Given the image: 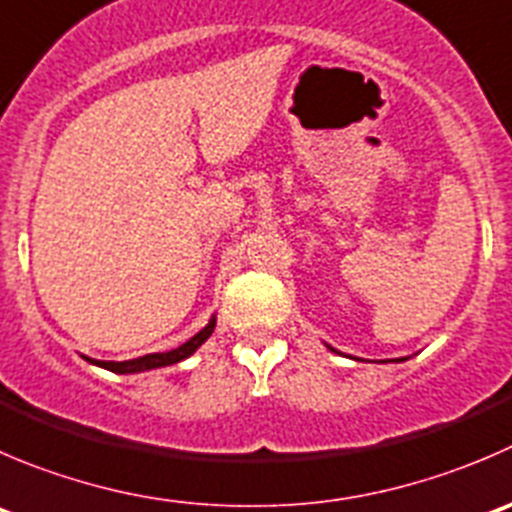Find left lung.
I'll return each mask as SVG.
<instances>
[{"instance_id":"1","label":"left lung","mask_w":512,"mask_h":512,"mask_svg":"<svg viewBox=\"0 0 512 512\" xmlns=\"http://www.w3.org/2000/svg\"><path fill=\"white\" fill-rule=\"evenodd\" d=\"M327 347H330V345H327ZM330 350H332V352H337V350H335V347H330ZM403 360H405V357H400V360H398V362H403Z\"/></svg>"}]
</instances>
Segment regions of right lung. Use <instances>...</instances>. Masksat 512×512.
Masks as SVG:
<instances>
[{
	"mask_svg": "<svg viewBox=\"0 0 512 512\" xmlns=\"http://www.w3.org/2000/svg\"><path fill=\"white\" fill-rule=\"evenodd\" d=\"M215 322H217V317L212 315L210 322H207V325L202 327L197 335H192L190 340L182 342L180 347H175V350H170V352H152V355H142V357H135V360H124V362L92 360V357H84V360L92 362V365L104 367V370L119 372V375H132V372H145V370H155V367L175 365V362H182L185 357H190L192 352H195L197 347H200L202 342L212 335V332H215Z\"/></svg>",
	"mask_w": 512,
	"mask_h": 512,
	"instance_id": "right-lung-1",
	"label": "right lung"
}]
</instances>
